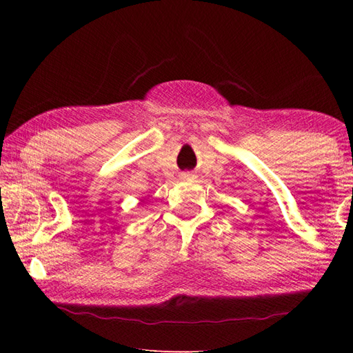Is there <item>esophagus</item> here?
Returning a JSON list of instances; mask_svg holds the SVG:
<instances>
[{
  "label": "esophagus",
  "mask_w": 353,
  "mask_h": 353,
  "mask_svg": "<svg viewBox=\"0 0 353 353\" xmlns=\"http://www.w3.org/2000/svg\"><path fill=\"white\" fill-rule=\"evenodd\" d=\"M183 176H186V174H183Z\"/></svg>",
  "instance_id": "obj_1"
}]
</instances>
